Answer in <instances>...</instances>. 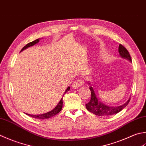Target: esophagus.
Returning <instances> with one entry per match:
<instances>
[{
  "instance_id": "esophagus-1",
  "label": "esophagus",
  "mask_w": 146,
  "mask_h": 146,
  "mask_svg": "<svg viewBox=\"0 0 146 146\" xmlns=\"http://www.w3.org/2000/svg\"><path fill=\"white\" fill-rule=\"evenodd\" d=\"M84 80H82V79H77V80H76V81L73 82V84L72 85V88L73 89H77V88H79L81 87L82 85L84 84Z\"/></svg>"
}]
</instances>
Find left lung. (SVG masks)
I'll return each instance as SVG.
<instances>
[{
	"mask_svg": "<svg viewBox=\"0 0 146 146\" xmlns=\"http://www.w3.org/2000/svg\"><path fill=\"white\" fill-rule=\"evenodd\" d=\"M118 52L120 53V56H121V57L126 58L129 61L132 62L131 56H130L129 52H128V50L125 48L122 44H119ZM89 84H91L90 82H89ZM89 88H90V90L91 91V97L90 102L86 104V107L89 111L93 113V114L98 116H108L117 114L118 112L122 110L124 108H125L130 100V97L129 99L125 103L119 106L112 107L107 106L98 100L93 87L90 86Z\"/></svg>",
	"mask_w": 146,
	"mask_h": 146,
	"instance_id": "obj_1",
	"label": "left lung"
}]
</instances>
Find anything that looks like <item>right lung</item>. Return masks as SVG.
<instances>
[{
    "instance_id": "add662e5",
    "label": "right lung",
    "mask_w": 146,
    "mask_h": 146,
    "mask_svg": "<svg viewBox=\"0 0 146 146\" xmlns=\"http://www.w3.org/2000/svg\"><path fill=\"white\" fill-rule=\"evenodd\" d=\"M40 40V38H39V39L33 41H32V42L28 43L26 46L23 47V48L21 49V52H22V51H23L24 50L28 48V47H30V46L35 45V44H36L37 43L39 42ZM69 90H70V87H68L67 88V90H65V91L64 92V95L65 93H66L67 92L69 91ZM64 95H63V96H64ZM63 103H64L63 102V98H62L60 102H59V103H58V105L55 107V108H53L52 110H51L49 112L46 113L41 114V115H30V114H28V113H26V114L28 115V116H29V117H31L33 118H38V119H47V118H51V117H53V116H55V115L58 114V113L61 111V110L62 108V106H63Z\"/></svg>"
}]
</instances>
